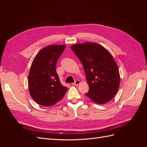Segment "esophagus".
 Masks as SVG:
<instances>
[{"mask_svg":"<svg viewBox=\"0 0 147 147\" xmlns=\"http://www.w3.org/2000/svg\"><path fill=\"white\" fill-rule=\"evenodd\" d=\"M80 83V81L78 80H77L76 81H75L74 83H72V84H73L74 86H78Z\"/></svg>","mask_w":147,"mask_h":147,"instance_id":"34e87169","label":"esophagus"}]
</instances>
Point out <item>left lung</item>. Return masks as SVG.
<instances>
[{"label": "left lung", "instance_id": "left-lung-1", "mask_svg": "<svg viewBox=\"0 0 147 147\" xmlns=\"http://www.w3.org/2000/svg\"><path fill=\"white\" fill-rule=\"evenodd\" d=\"M71 49L81 61L85 72L89 86L85 95L99 104L112 100L118 90L120 76L110 53L94 42L75 44Z\"/></svg>", "mask_w": 147, "mask_h": 147}]
</instances>
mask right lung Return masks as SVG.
I'll use <instances>...</instances> for the list:
<instances>
[{
    "instance_id": "add662e5",
    "label": "right lung",
    "mask_w": 147,
    "mask_h": 147,
    "mask_svg": "<svg viewBox=\"0 0 147 147\" xmlns=\"http://www.w3.org/2000/svg\"><path fill=\"white\" fill-rule=\"evenodd\" d=\"M65 46L49 45L35 56L28 76L29 91L39 105L50 107L59 101L67 90L62 85L56 71V65Z\"/></svg>"
}]
</instances>
